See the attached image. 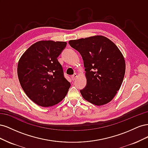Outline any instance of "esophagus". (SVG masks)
Returning a JSON list of instances; mask_svg holds the SVG:
<instances>
[{
	"mask_svg": "<svg viewBox=\"0 0 148 148\" xmlns=\"http://www.w3.org/2000/svg\"><path fill=\"white\" fill-rule=\"evenodd\" d=\"M78 77V75L77 73H75L74 75H73L72 76H71V79H72L73 80H75L76 79V78H77Z\"/></svg>",
	"mask_w": 148,
	"mask_h": 148,
	"instance_id": "1",
	"label": "esophagus"
}]
</instances>
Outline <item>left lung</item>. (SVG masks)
Segmentation results:
<instances>
[{
    "instance_id": "8db88e82",
    "label": "left lung",
    "mask_w": 148,
    "mask_h": 148,
    "mask_svg": "<svg viewBox=\"0 0 148 148\" xmlns=\"http://www.w3.org/2000/svg\"><path fill=\"white\" fill-rule=\"evenodd\" d=\"M81 54L87 80L80 90L84 99L96 106L113 99L123 82L125 61L118 47L107 38L94 36L69 42Z\"/></svg>"
}]
</instances>
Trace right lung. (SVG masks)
Returning <instances> with one entry per match:
<instances>
[{
  "mask_svg": "<svg viewBox=\"0 0 148 148\" xmlns=\"http://www.w3.org/2000/svg\"><path fill=\"white\" fill-rule=\"evenodd\" d=\"M66 42L40 41L21 56L17 73L21 88L29 99L42 107L54 106L63 100L70 87L57 60Z\"/></svg>",
  "mask_w": 148,
  "mask_h": 148,
  "instance_id": "1",
  "label": "right lung"
}]
</instances>
